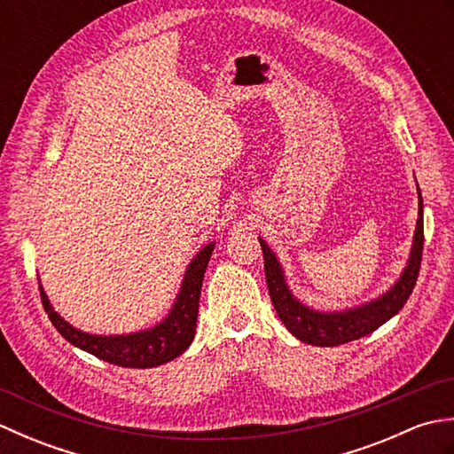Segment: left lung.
<instances>
[{
  "label": "left lung",
  "instance_id": "8db88e82",
  "mask_svg": "<svg viewBox=\"0 0 454 454\" xmlns=\"http://www.w3.org/2000/svg\"><path fill=\"white\" fill-rule=\"evenodd\" d=\"M418 195L419 212L416 232H413L410 257L402 275L398 277V281L379 298H372V301L359 306L345 308V310H316V308L298 301L293 294L291 286L286 283L285 269L281 262H278V257L273 254V249L267 246L265 239L259 238L265 259V278L269 296H271V302L278 317H281V322L296 340L316 347H335L341 343H349L359 340V337L372 333L374 330H379L382 324H387L390 317H394L402 310L413 291V286H416L421 265L423 199L419 187Z\"/></svg>",
  "mask_w": 454,
  "mask_h": 454
}]
</instances>
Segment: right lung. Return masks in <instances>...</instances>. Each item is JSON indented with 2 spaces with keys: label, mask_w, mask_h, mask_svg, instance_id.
<instances>
[{
  "label": "right lung",
  "mask_w": 454,
  "mask_h": 454,
  "mask_svg": "<svg viewBox=\"0 0 454 454\" xmlns=\"http://www.w3.org/2000/svg\"><path fill=\"white\" fill-rule=\"evenodd\" d=\"M212 252H215V242L199 249L197 255L187 265L176 302L169 308L168 316L156 325L148 327V330L121 335H98L82 332L72 324H67L54 310L43 285H38L43 306L48 317H51L52 325L60 332L64 340L80 347L82 351H88L98 356V359H103L111 364L129 366V369H152V366L176 359V356L187 349L192 337H195L202 277H205Z\"/></svg>",
  "instance_id": "1"
}]
</instances>
